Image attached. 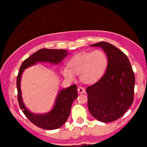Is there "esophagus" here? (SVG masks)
I'll return each mask as SVG.
<instances>
[{
	"instance_id": "34e87169",
	"label": "esophagus",
	"mask_w": 147,
	"mask_h": 147,
	"mask_svg": "<svg viewBox=\"0 0 147 147\" xmlns=\"http://www.w3.org/2000/svg\"><path fill=\"white\" fill-rule=\"evenodd\" d=\"M78 92L79 94H83V93H85L86 91H85V89H84V88H83L80 86V87L78 88Z\"/></svg>"
}]
</instances>
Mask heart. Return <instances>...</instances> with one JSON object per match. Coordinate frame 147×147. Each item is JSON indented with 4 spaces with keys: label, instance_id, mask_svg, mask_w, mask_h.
Segmentation results:
<instances>
[{
    "label": "heart",
    "instance_id": "b5f03b06",
    "mask_svg": "<svg viewBox=\"0 0 147 147\" xmlns=\"http://www.w3.org/2000/svg\"><path fill=\"white\" fill-rule=\"evenodd\" d=\"M108 59L106 54L101 50L82 52L74 55L68 62V67H64L62 73L69 80L75 79V74H80L83 84H92L98 82L105 73Z\"/></svg>",
    "mask_w": 147,
    "mask_h": 147
}]
</instances>
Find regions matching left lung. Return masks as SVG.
Returning <instances> with one entry per match:
<instances>
[{
  "label": "left lung",
  "mask_w": 147,
  "mask_h": 147,
  "mask_svg": "<svg viewBox=\"0 0 147 147\" xmlns=\"http://www.w3.org/2000/svg\"><path fill=\"white\" fill-rule=\"evenodd\" d=\"M90 46L102 48L108 63L104 76L86 89L88 110L100 122H113L123 116L133 102L134 72L127 56L115 46L104 41Z\"/></svg>",
  "instance_id": "left-lung-1"
}]
</instances>
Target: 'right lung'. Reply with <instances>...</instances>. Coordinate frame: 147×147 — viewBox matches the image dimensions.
Returning <instances> with one entry per match:
<instances>
[{
    "label": "right lung",
    "mask_w": 147,
    "mask_h": 147,
    "mask_svg": "<svg viewBox=\"0 0 147 147\" xmlns=\"http://www.w3.org/2000/svg\"><path fill=\"white\" fill-rule=\"evenodd\" d=\"M68 53L67 50L64 49H41L26 59L20 67L17 79L18 102L26 117L37 127L46 130H54L60 128L65 123L69 116L73 102L78 97L77 87L74 84L60 90L51 111L43 114H34L25 107L22 99L20 84L22 74L25 69L35 65L37 62H49L57 65Z\"/></svg>",
    "instance_id": "right-lung-1"
}]
</instances>
